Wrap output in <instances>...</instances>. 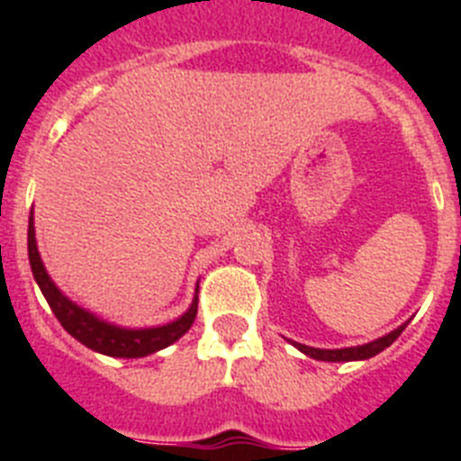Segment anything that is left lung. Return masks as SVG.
<instances>
[{
	"instance_id": "obj_1",
	"label": "left lung",
	"mask_w": 461,
	"mask_h": 461,
	"mask_svg": "<svg viewBox=\"0 0 461 461\" xmlns=\"http://www.w3.org/2000/svg\"><path fill=\"white\" fill-rule=\"evenodd\" d=\"M406 323L399 325L397 330L388 332V335L378 337V339L369 341V344L362 346H348V348H313V346L297 344V341H291L297 351H303L304 356L313 357V360H323V362H351V360H369V357L378 356L381 351H385L394 339H397L402 332H404Z\"/></svg>"
}]
</instances>
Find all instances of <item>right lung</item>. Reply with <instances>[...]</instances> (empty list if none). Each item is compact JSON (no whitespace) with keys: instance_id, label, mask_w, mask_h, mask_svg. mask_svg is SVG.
<instances>
[{"instance_id":"add662e5","label":"right lung","mask_w":461,"mask_h":461,"mask_svg":"<svg viewBox=\"0 0 461 461\" xmlns=\"http://www.w3.org/2000/svg\"><path fill=\"white\" fill-rule=\"evenodd\" d=\"M27 251H30L32 275H34L36 284H39L41 293L50 304L57 321L62 323V328L73 339H78L80 344H85L92 351L104 353V356L110 357L152 356V353L161 351L166 346L175 344L194 325L195 313H198V288H195V295L191 300V307L182 313L180 319L170 321L166 325H157V328H122V325L99 319L89 309L73 303L71 297H67L57 288V284L50 279L46 266H43V260H41L39 247H36L34 212H32L30 228H27Z\"/></svg>"}]
</instances>
